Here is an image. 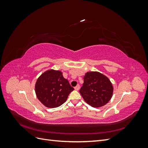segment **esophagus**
Returning <instances> with one entry per match:
<instances>
[{"label": "esophagus", "mask_w": 148, "mask_h": 148, "mask_svg": "<svg viewBox=\"0 0 148 148\" xmlns=\"http://www.w3.org/2000/svg\"><path fill=\"white\" fill-rule=\"evenodd\" d=\"M79 84H77V86H76L75 87V90H77V91H78V90H79Z\"/></svg>", "instance_id": "34e87169"}]
</instances>
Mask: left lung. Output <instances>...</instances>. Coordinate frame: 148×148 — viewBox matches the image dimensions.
<instances>
[{"mask_svg":"<svg viewBox=\"0 0 148 148\" xmlns=\"http://www.w3.org/2000/svg\"><path fill=\"white\" fill-rule=\"evenodd\" d=\"M113 90V86L108 78L97 71H91L85 74L79 92L88 104L99 107L110 100Z\"/></svg>","mask_w":148,"mask_h":148,"instance_id":"8db88e82","label":"left lung"}]
</instances>
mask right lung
I'll return each instance as SVG.
<instances>
[{
    "label": "right lung",
    "mask_w": 148,
    "mask_h": 148,
    "mask_svg": "<svg viewBox=\"0 0 148 148\" xmlns=\"http://www.w3.org/2000/svg\"><path fill=\"white\" fill-rule=\"evenodd\" d=\"M73 89L60 71L53 70L43 73L35 84L38 99L49 108H55L63 104Z\"/></svg>",
    "instance_id": "obj_1"
}]
</instances>
